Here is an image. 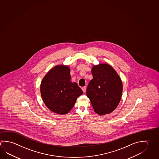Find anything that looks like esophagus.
<instances>
[{
  "label": "esophagus",
  "mask_w": 159,
  "mask_h": 159,
  "mask_svg": "<svg viewBox=\"0 0 159 159\" xmlns=\"http://www.w3.org/2000/svg\"><path fill=\"white\" fill-rule=\"evenodd\" d=\"M86 87L85 86H84L82 88V90H83V91L84 93H85V92H86Z\"/></svg>",
  "instance_id": "esophagus-1"
}]
</instances>
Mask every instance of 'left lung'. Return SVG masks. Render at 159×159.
Wrapping results in <instances>:
<instances>
[{
    "mask_svg": "<svg viewBox=\"0 0 159 159\" xmlns=\"http://www.w3.org/2000/svg\"><path fill=\"white\" fill-rule=\"evenodd\" d=\"M93 78L90 81L86 95L95 113H111L120 103L123 85L120 76L111 65L100 64L92 67Z\"/></svg>",
    "mask_w": 159,
    "mask_h": 159,
    "instance_id": "1",
    "label": "left lung"
}]
</instances>
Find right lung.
I'll list each match as a JSON object with an SVG mask.
<instances>
[{"label": "right lung", "mask_w": 159, "mask_h": 159, "mask_svg": "<svg viewBox=\"0 0 159 159\" xmlns=\"http://www.w3.org/2000/svg\"><path fill=\"white\" fill-rule=\"evenodd\" d=\"M70 67L57 65L42 79L40 90L45 105L50 111L65 114L73 108L77 98L83 92L76 83H72Z\"/></svg>", "instance_id": "obj_1"}]
</instances>
